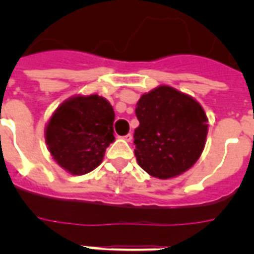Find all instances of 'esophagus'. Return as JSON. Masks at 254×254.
Instances as JSON below:
<instances>
[{"label":"esophagus","instance_id":"obj_1","mask_svg":"<svg viewBox=\"0 0 254 254\" xmlns=\"http://www.w3.org/2000/svg\"><path fill=\"white\" fill-rule=\"evenodd\" d=\"M123 138L125 139V141H127V142H130L131 138H133V134H131V133H127V135H124Z\"/></svg>","mask_w":254,"mask_h":254}]
</instances>
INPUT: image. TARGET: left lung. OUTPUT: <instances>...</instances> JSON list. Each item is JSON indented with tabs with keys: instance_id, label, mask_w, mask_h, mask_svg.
Instances as JSON below:
<instances>
[{
	"instance_id": "left-lung-1",
	"label": "left lung",
	"mask_w": 254,
	"mask_h": 254,
	"mask_svg": "<svg viewBox=\"0 0 254 254\" xmlns=\"http://www.w3.org/2000/svg\"><path fill=\"white\" fill-rule=\"evenodd\" d=\"M134 155L147 174L159 179L185 173L204 149L207 117L189 95L161 85L141 96L135 108Z\"/></svg>"
}]
</instances>
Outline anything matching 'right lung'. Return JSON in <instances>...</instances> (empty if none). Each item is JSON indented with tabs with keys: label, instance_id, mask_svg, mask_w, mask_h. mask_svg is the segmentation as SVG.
Here are the masks:
<instances>
[{
	"label": "right lung",
	"instance_id": "right-lung-1",
	"mask_svg": "<svg viewBox=\"0 0 254 254\" xmlns=\"http://www.w3.org/2000/svg\"><path fill=\"white\" fill-rule=\"evenodd\" d=\"M115 112L97 95L77 96L58 108L46 127V143L54 159L73 175L99 166L113 135Z\"/></svg>",
	"mask_w": 254,
	"mask_h": 254
}]
</instances>
